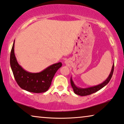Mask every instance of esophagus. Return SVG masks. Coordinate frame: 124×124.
<instances>
[{
    "label": "esophagus",
    "mask_w": 124,
    "mask_h": 124,
    "mask_svg": "<svg viewBox=\"0 0 124 124\" xmlns=\"http://www.w3.org/2000/svg\"><path fill=\"white\" fill-rule=\"evenodd\" d=\"M65 64H68V62H66V61H65Z\"/></svg>",
    "instance_id": "1"
}]
</instances>
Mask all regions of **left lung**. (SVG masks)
<instances>
[{
    "instance_id": "left-lung-1",
    "label": "left lung",
    "mask_w": 124,
    "mask_h": 124,
    "mask_svg": "<svg viewBox=\"0 0 124 124\" xmlns=\"http://www.w3.org/2000/svg\"><path fill=\"white\" fill-rule=\"evenodd\" d=\"M114 63L113 64L112 69H111V72L109 74L108 77H107V78L103 82H102V83L98 84V85L92 86V87H87V88H80L78 87L75 85V83L73 82L72 79V77H71L70 78V83L71 85L73 88V91L75 94L80 96H87V95H89L92 94L93 93H95L97 92L98 91L102 89V88L105 87V85H106L108 83V82L110 81L111 78H112L113 72H114Z\"/></svg>"
}]
</instances>
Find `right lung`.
Listing matches in <instances>:
<instances>
[{"label":"right lung","mask_w":124,"mask_h":124,"mask_svg":"<svg viewBox=\"0 0 124 124\" xmlns=\"http://www.w3.org/2000/svg\"><path fill=\"white\" fill-rule=\"evenodd\" d=\"M14 41L10 56V64L14 78L21 88L32 93H43L50 87L57 70L62 66L61 62L48 66L39 73L26 71L18 62L14 54Z\"/></svg>","instance_id":"add662e5"}]
</instances>
